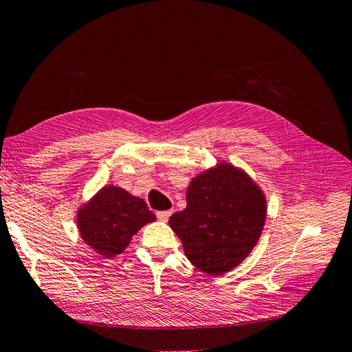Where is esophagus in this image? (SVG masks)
Wrapping results in <instances>:
<instances>
[{"instance_id":"1","label":"esophagus","mask_w":352,"mask_h":352,"mask_svg":"<svg viewBox=\"0 0 352 352\" xmlns=\"http://www.w3.org/2000/svg\"><path fill=\"white\" fill-rule=\"evenodd\" d=\"M171 213H173V210H162V212H157L156 217L161 222H168L169 217H171Z\"/></svg>"}]
</instances>
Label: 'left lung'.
Here are the masks:
<instances>
[{"label":"left lung","mask_w":352,"mask_h":352,"mask_svg":"<svg viewBox=\"0 0 352 352\" xmlns=\"http://www.w3.org/2000/svg\"><path fill=\"white\" fill-rule=\"evenodd\" d=\"M187 208L169 218L184 253L201 272L218 276L252 253L266 221V197L244 169L219 162L190 181Z\"/></svg>","instance_id":"obj_1"}]
</instances>
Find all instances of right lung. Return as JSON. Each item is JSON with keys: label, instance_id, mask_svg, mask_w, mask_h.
Wrapping results in <instances>:
<instances>
[{"label": "right lung", "instance_id": "add662e5", "mask_svg": "<svg viewBox=\"0 0 352 352\" xmlns=\"http://www.w3.org/2000/svg\"><path fill=\"white\" fill-rule=\"evenodd\" d=\"M156 217L146 201L130 195L118 186L102 187L76 214L77 230L82 240L107 258L121 254L133 235Z\"/></svg>", "mask_w": 352, "mask_h": 352}]
</instances>
